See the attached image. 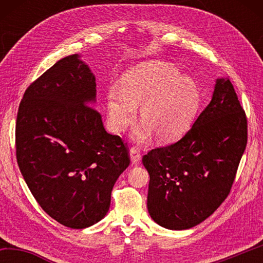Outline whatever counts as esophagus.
Wrapping results in <instances>:
<instances>
[{"instance_id":"34e87169","label":"esophagus","mask_w":263,"mask_h":263,"mask_svg":"<svg viewBox=\"0 0 263 263\" xmlns=\"http://www.w3.org/2000/svg\"><path fill=\"white\" fill-rule=\"evenodd\" d=\"M130 158H131V161L132 163H139L140 159H141V154H140V151L138 147H131L130 149Z\"/></svg>"}]
</instances>
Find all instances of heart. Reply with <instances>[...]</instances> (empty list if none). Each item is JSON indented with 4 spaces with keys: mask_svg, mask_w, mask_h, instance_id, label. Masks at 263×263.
<instances>
[{
    "mask_svg": "<svg viewBox=\"0 0 263 263\" xmlns=\"http://www.w3.org/2000/svg\"><path fill=\"white\" fill-rule=\"evenodd\" d=\"M201 104V90L193 79L166 62H152L128 74L123 88L111 86L106 95L108 123L114 132L130 126L141 106L144 122L133 131L138 141H147L152 132L159 140L169 141L189 130Z\"/></svg>",
    "mask_w": 263,
    "mask_h": 263,
    "instance_id": "1",
    "label": "heart"
}]
</instances>
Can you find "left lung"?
<instances>
[{
  "mask_svg": "<svg viewBox=\"0 0 263 263\" xmlns=\"http://www.w3.org/2000/svg\"><path fill=\"white\" fill-rule=\"evenodd\" d=\"M246 145L247 119L233 84L217 79L210 103L185 136L142 158L152 219L179 231L210 217L230 194Z\"/></svg>",
  "mask_w": 263,
  "mask_h": 263,
  "instance_id": "8db88e82",
  "label": "left lung"
}]
</instances>
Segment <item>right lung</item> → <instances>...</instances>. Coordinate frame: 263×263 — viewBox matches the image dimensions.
<instances>
[{
    "instance_id": "add662e5",
    "label": "right lung",
    "mask_w": 263,
    "mask_h": 263,
    "mask_svg": "<svg viewBox=\"0 0 263 263\" xmlns=\"http://www.w3.org/2000/svg\"><path fill=\"white\" fill-rule=\"evenodd\" d=\"M96 79L79 54L62 58L26 89L16 121V157L35 201L70 229L109 211L111 191L130 164L121 137L105 131Z\"/></svg>"
}]
</instances>
